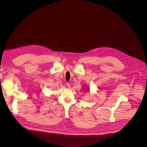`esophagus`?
<instances>
[{"label":"esophagus","instance_id":"34e87169","mask_svg":"<svg viewBox=\"0 0 147 147\" xmlns=\"http://www.w3.org/2000/svg\"><path fill=\"white\" fill-rule=\"evenodd\" d=\"M67 87H68V88H69L71 87V85L69 84V83H67Z\"/></svg>","mask_w":147,"mask_h":147}]
</instances>
